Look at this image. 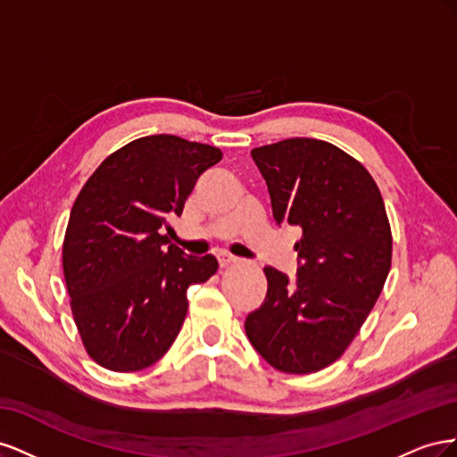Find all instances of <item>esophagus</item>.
I'll return each instance as SVG.
<instances>
[{
	"mask_svg": "<svg viewBox=\"0 0 457 457\" xmlns=\"http://www.w3.org/2000/svg\"><path fill=\"white\" fill-rule=\"evenodd\" d=\"M234 262H238V257H234L230 253H219V265L220 267H228V265H234Z\"/></svg>",
	"mask_w": 457,
	"mask_h": 457,
	"instance_id": "obj_1",
	"label": "esophagus"
}]
</instances>
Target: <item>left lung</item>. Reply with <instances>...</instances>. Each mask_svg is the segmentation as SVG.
I'll return each mask as SVG.
<instances>
[{"label": "left lung", "instance_id": "left-lung-1", "mask_svg": "<svg viewBox=\"0 0 457 457\" xmlns=\"http://www.w3.org/2000/svg\"><path fill=\"white\" fill-rule=\"evenodd\" d=\"M276 225L299 227L297 274L265 267L267 297L245 334L286 373L336 362L376 305L393 237L381 192L361 162L326 141L295 137L252 150Z\"/></svg>", "mask_w": 457, "mask_h": 457}]
</instances>
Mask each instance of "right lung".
<instances>
[{"label": "right lung", "instance_id": "add662e5", "mask_svg": "<svg viewBox=\"0 0 457 457\" xmlns=\"http://www.w3.org/2000/svg\"><path fill=\"white\" fill-rule=\"evenodd\" d=\"M223 158L210 145L148 135L110 154L72 205L62 244L74 322L96 364L139 371L170 351L192 284L217 270L213 255L168 245V219L183 213L198 177Z\"/></svg>", "mask_w": 457, "mask_h": 457}]
</instances>
